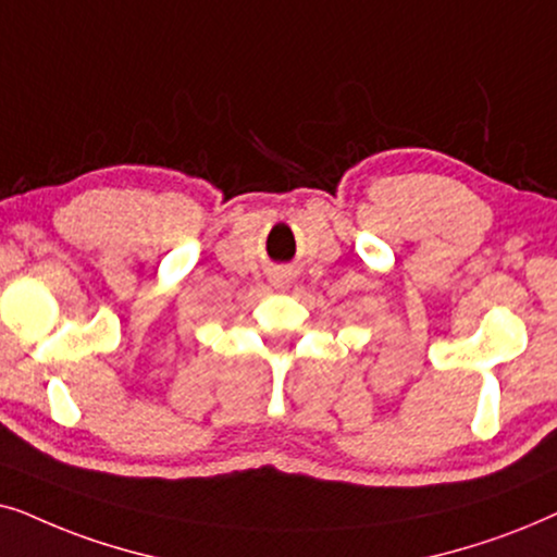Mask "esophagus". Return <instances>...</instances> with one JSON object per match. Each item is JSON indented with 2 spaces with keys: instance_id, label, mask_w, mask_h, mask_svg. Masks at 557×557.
<instances>
[{
  "instance_id": "1",
  "label": "esophagus",
  "mask_w": 557,
  "mask_h": 557,
  "mask_svg": "<svg viewBox=\"0 0 557 557\" xmlns=\"http://www.w3.org/2000/svg\"><path fill=\"white\" fill-rule=\"evenodd\" d=\"M287 283H290V277H287V274H274V277H272L274 287H285Z\"/></svg>"
}]
</instances>
